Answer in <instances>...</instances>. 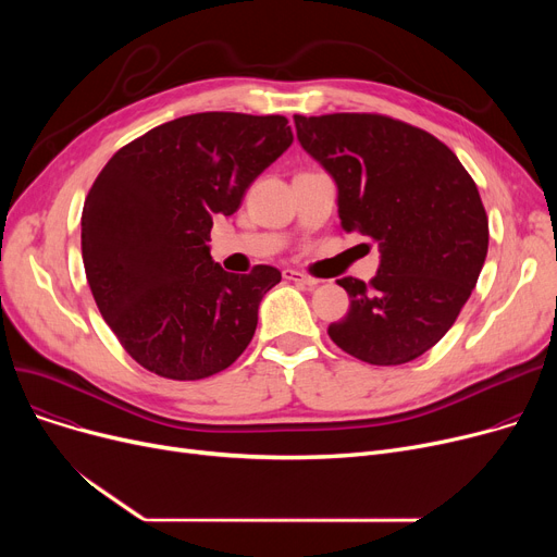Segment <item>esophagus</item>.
I'll list each match as a JSON object with an SVG mask.
<instances>
[{"label":"esophagus","mask_w":557,"mask_h":557,"mask_svg":"<svg viewBox=\"0 0 557 557\" xmlns=\"http://www.w3.org/2000/svg\"><path fill=\"white\" fill-rule=\"evenodd\" d=\"M284 280H288V282H298V284H305V286H309V288H313V286H318V284H320V280H315V277L307 275V273L294 271V269H284Z\"/></svg>","instance_id":"34e87169"}]
</instances>
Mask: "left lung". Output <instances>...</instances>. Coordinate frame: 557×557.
<instances>
[{
    "label": "left lung",
    "instance_id": "8db88e82",
    "mask_svg": "<svg viewBox=\"0 0 557 557\" xmlns=\"http://www.w3.org/2000/svg\"><path fill=\"white\" fill-rule=\"evenodd\" d=\"M302 149L336 183L341 225L379 246L370 284L343 277L349 311L332 341L372 366L418 359L472 296L487 216L472 175L422 128L384 114H296Z\"/></svg>",
    "mask_w": 557,
    "mask_h": 557
}]
</instances>
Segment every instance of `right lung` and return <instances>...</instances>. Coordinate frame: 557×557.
<instances>
[{"mask_svg":"<svg viewBox=\"0 0 557 557\" xmlns=\"http://www.w3.org/2000/svg\"><path fill=\"white\" fill-rule=\"evenodd\" d=\"M294 141L280 114L198 112L116 151L85 198L81 248L95 302L126 352L178 382L242 357L273 267L225 273L210 255L214 216L239 210L246 189Z\"/></svg>","mask_w":557,"mask_h":557,"instance_id":"right-lung-1","label":"right lung"}]
</instances>
